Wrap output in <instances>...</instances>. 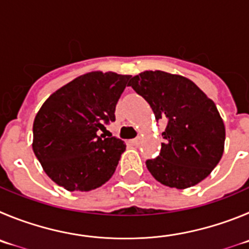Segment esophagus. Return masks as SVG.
Here are the masks:
<instances>
[{
  "mask_svg": "<svg viewBox=\"0 0 249 249\" xmlns=\"http://www.w3.org/2000/svg\"><path fill=\"white\" fill-rule=\"evenodd\" d=\"M129 142L131 145H134V146H138V145H140V142H141V138H135V139H133V140H130Z\"/></svg>",
  "mask_w": 249,
  "mask_h": 249,
  "instance_id": "34e87169",
  "label": "esophagus"
}]
</instances>
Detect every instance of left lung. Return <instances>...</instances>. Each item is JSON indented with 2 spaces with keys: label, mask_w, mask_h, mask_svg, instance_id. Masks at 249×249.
I'll return each instance as SVG.
<instances>
[{
  "label": "left lung",
  "mask_w": 249,
  "mask_h": 249,
  "mask_svg": "<svg viewBox=\"0 0 249 249\" xmlns=\"http://www.w3.org/2000/svg\"><path fill=\"white\" fill-rule=\"evenodd\" d=\"M165 120L158 158L146 160L150 174L162 185L187 189L211 174L222 158L226 130L216 104L182 75L146 71L129 84Z\"/></svg>",
  "instance_id": "1"
}]
</instances>
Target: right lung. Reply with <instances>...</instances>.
<instances>
[{
    "label": "right lung",
    "mask_w": 249,
    "mask_h": 249,
    "mask_svg": "<svg viewBox=\"0 0 249 249\" xmlns=\"http://www.w3.org/2000/svg\"><path fill=\"white\" fill-rule=\"evenodd\" d=\"M131 75L90 71L43 103L33 123V152L44 172L68 191H90L115 172L125 151L115 136L98 130L115 122V107Z\"/></svg>",
    "instance_id": "1"
}]
</instances>
